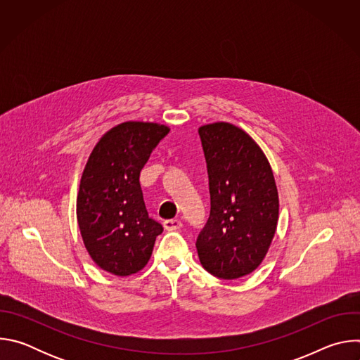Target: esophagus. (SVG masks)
Wrapping results in <instances>:
<instances>
[{"instance_id":"1","label":"esophagus","mask_w":360,"mask_h":360,"mask_svg":"<svg viewBox=\"0 0 360 360\" xmlns=\"http://www.w3.org/2000/svg\"><path fill=\"white\" fill-rule=\"evenodd\" d=\"M181 226H182V222L178 221V219H167V221H164V228L167 231H178V229H181Z\"/></svg>"}]
</instances>
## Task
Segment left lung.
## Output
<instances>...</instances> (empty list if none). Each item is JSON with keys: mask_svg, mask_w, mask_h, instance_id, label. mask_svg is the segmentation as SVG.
<instances>
[{"mask_svg": "<svg viewBox=\"0 0 360 360\" xmlns=\"http://www.w3.org/2000/svg\"><path fill=\"white\" fill-rule=\"evenodd\" d=\"M207 161L211 212L196 238L202 266L238 279L264 261L274 239L279 199L271 165L246 132L228 122L199 128Z\"/></svg>", "mask_w": 360, "mask_h": 360, "instance_id": "1", "label": "left lung"}]
</instances>
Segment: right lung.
Segmentation results:
<instances>
[{
	"instance_id": "right-lung-1",
	"label": "right lung",
	"mask_w": 360,
	"mask_h": 360,
	"mask_svg": "<svg viewBox=\"0 0 360 360\" xmlns=\"http://www.w3.org/2000/svg\"><path fill=\"white\" fill-rule=\"evenodd\" d=\"M169 128L124 122L99 139L85 165L77 218L94 262L110 274L128 276L149 261L164 228L149 218L139 174Z\"/></svg>"
}]
</instances>
